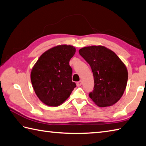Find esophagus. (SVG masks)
I'll return each mask as SVG.
<instances>
[{"mask_svg":"<svg viewBox=\"0 0 146 146\" xmlns=\"http://www.w3.org/2000/svg\"><path fill=\"white\" fill-rule=\"evenodd\" d=\"M76 84H77V86H81V84H82V81H79L78 82H77Z\"/></svg>","mask_w":146,"mask_h":146,"instance_id":"1","label":"esophagus"}]
</instances>
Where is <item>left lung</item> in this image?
I'll list each match as a JSON object with an SVG mask.
<instances>
[{
    "mask_svg": "<svg viewBox=\"0 0 146 146\" xmlns=\"http://www.w3.org/2000/svg\"><path fill=\"white\" fill-rule=\"evenodd\" d=\"M90 64L94 78V90L89 96L96 105L111 106L121 98L126 87L128 70L117 54L103 46H92L79 50Z\"/></svg>",
    "mask_w": 146,
    "mask_h": 146,
    "instance_id": "left-lung-1",
    "label": "left lung"
}]
</instances>
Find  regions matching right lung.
<instances>
[{
	"label": "right lung",
	"mask_w": 146,
	"mask_h": 146,
	"mask_svg": "<svg viewBox=\"0 0 146 146\" xmlns=\"http://www.w3.org/2000/svg\"><path fill=\"white\" fill-rule=\"evenodd\" d=\"M76 53L70 45H58L41 54L30 74L35 94L46 105L57 107L70 97L76 87L72 81L69 61Z\"/></svg>",
	"instance_id": "right-lung-1"
}]
</instances>
